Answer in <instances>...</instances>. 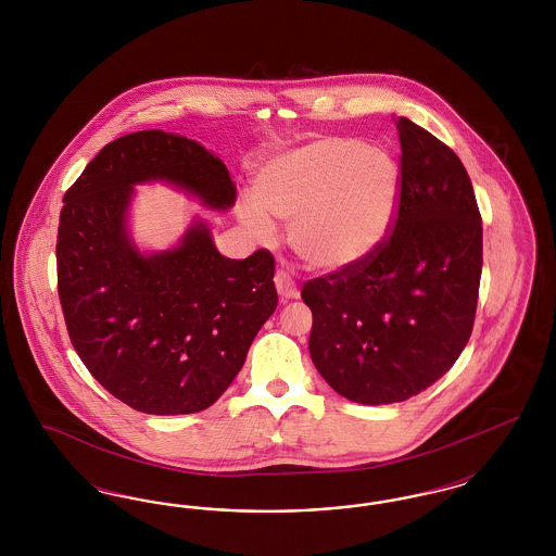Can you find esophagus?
<instances>
[{
  "label": "esophagus",
  "instance_id": "obj_1",
  "mask_svg": "<svg viewBox=\"0 0 556 556\" xmlns=\"http://www.w3.org/2000/svg\"><path fill=\"white\" fill-rule=\"evenodd\" d=\"M275 288H277V293H279V298H281L283 302L290 300V298H298V286H295V281L291 279L286 270H277V275H275Z\"/></svg>",
  "mask_w": 556,
  "mask_h": 556
}]
</instances>
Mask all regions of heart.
I'll return each instance as SVG.
<instances>
[{"mask_svg":"<svg viewBox=\"0 0 556 556\" xmlns=\"http://www.w3.org/2000/svg\"><path fill=\"white\" fill-rule=\"evenodd\" d=\"M252 195L239 216L256 238H273L270 218L286 220L295 256L338 273L365 263L390 233L400 170L386 150L329 135L266 160Z\"/></svg>","mask_w":556,"mask_h":556,"instance_id":"obj_1","label":"heart"}]
</instances>
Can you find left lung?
<instances>
[{"label":"left lung","mask_w":556,"mask_h":556,"mask_svg":"<svg viewBox=\"0 0 556 556\" xmlns=\"http://www.w3.org/2000/svg\"><path fill=\"white\" fill-rule=\"evenodd\" d=\"M392 236L361 265L311 279V358L358 404L402 402L433 386L471 338L481 279V214L460 159L400 116Z\"/></svg>","instance_id":"left-lung-1"}]
</instances>
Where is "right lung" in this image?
<instances>
[{
    "label": "right lung",
    "mask_w": 556,
    "mask_h": 556,
    "mask_svg": "<svg viewBox=\"0 0 556 556\" xmlns=\"http://www.w3.org/2000/svg\"><path fill=\"white\" fill-rule=\"evenodd\" d=\"M166 181L212 211L236 204L223 160L175 132L110 141L64 195L58 295L83 365L127 406L189 415L212 406L277 308L275 261L225 258L202 218L170 250L141 254L127 229L135 187Z\"/></svg>",
    "instance_id": "obj_1"
}]
</instances>
